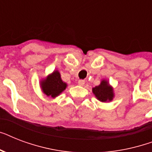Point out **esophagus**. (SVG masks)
I'll use <instances>...</instances> for the list:
<instances>
[{
  "mask_svg": "<svg viewBox=\"0 0 152 152\" xmlns=\"http://www.w3.org/2000/svg\"><path fill=\"white\" fill-rule=\"evenodd\" d=\"M84 83H85V81L83 80H80L78 81V84L80 86H83L84 85Z\"/></svg>",
  "mask_w": 152,
  "mask_h": 152,
  "instance_id": "34e87169",
  "label": "esophagus"
}]
</instances>
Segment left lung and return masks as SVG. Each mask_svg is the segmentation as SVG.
Listing matches in <instances>:
<instances>
[{"label":"left lung","mask_w":152,"mask_h":152,"mask_svg":"<svg viewBox=\"0 0 152 152\" xmlns=\"http://www.w3.org/2000/svg\"><path fill=\"white\" fill-rule=\"evenodd\" d=\"M92 91L95 97L97 98V99L102 102L112 101L114 96L113 88L105 80H102L99 85L93 88Z\"/></svg>","instance_id":"1"}]
</instances>
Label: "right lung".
<instances>
[{
  "mask_svg": "<svg viewBox=\"0 0 152 152\" xmlns=\"http://www.w3.org/2000/svg\"><path fill=\"white\" fill-rule=\"evenodd\" d=\"M67 87L66 83L63 82L61 74L57 70L53 71L45 80L41 81V88L43 93L47 96L55 98L58 96Z\"/></svg>",
  "mask_w": 152,
  "mask_h": 152,
  "instance_id": "add662e5",
  "label": "right lung"
}]
</instances>
